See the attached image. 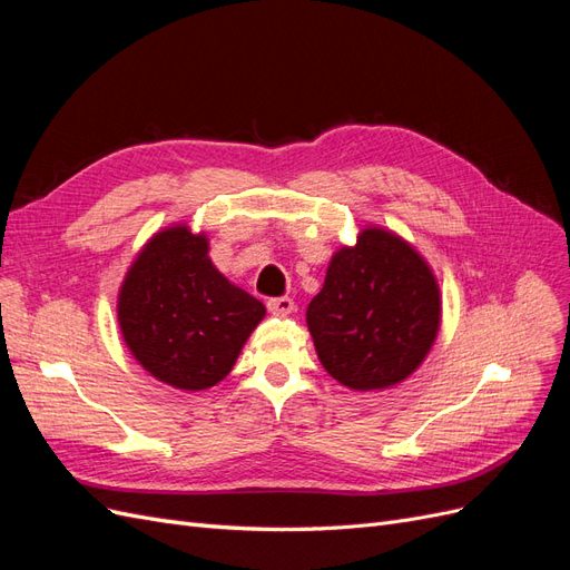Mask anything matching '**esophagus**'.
<instances>
[{
	"mask_svg": "<svg viewBox=\"0 0 570 570\" xmlns=\"http://www.w3.org/2000/svg\"><path fill=\"white\" fill-rule=\"evenodd\" d=\"M266 306L273 316H289L295 312V302H292V297H271Z\"/></svg>",
	"mask_w": 570,
	"mask_h": 570,
	"instance_id": "1",
	"label": "esophagus"
}]
</instances>
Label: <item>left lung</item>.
<instances>
[{
	"instance_id": "1",
	"label": "left lung",
	"mask_w": 570,
	"mask_h": 570,
	"mask_svg": "<svg viewBox=\"0 0 570 570\" xmlns=\"http://www.w3.org/2000/svg\"><path fill=\"white\" fill-rule=\"evenodd\" d=\"M442 297L433 268L381 226L340 247L306 308L323 368L356 392L400 385L433 350Z\"/></svg>"
}]
</instances>
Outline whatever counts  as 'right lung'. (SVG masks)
I'll return each mask as SVG.
<instances>
[{
	"mask_svg": "<svg viewBox=\"0 0 570 570\" xmlns=\"http://www.w3.org/2000/svg\"><path fill=\"white\" fill-rule=\"evenodd\" d=\"M126 347L149 375L185 390L226 377L266 306L209 258V237L176 223L149 237L118 289Z\"/></svg>",
	"mask_w": 570,
	"mask_h": 570,
	"instance_id": "1",
	"label": "right lung"
}]
</instances>
